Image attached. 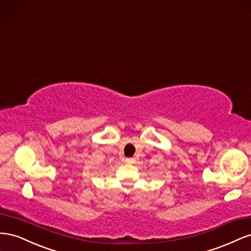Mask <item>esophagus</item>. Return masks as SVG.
Wrapping results in <instances>:
<instances>
[{
  "label": "esophagus",
  "instance_id": "obj_1",
  "mask_svg": "<svg viewBox=\"0 0 251 251\" xmlns=\"http://www.w3.org/2000/svg\"><path fill=\"white\" fill-rule=\"evenodd\" d=\"M126 163L127 164H131L132 163V159H126Z\"/></svg>",
  "mask_w": 251,
  "mask_h": 251
}]
</instances>
